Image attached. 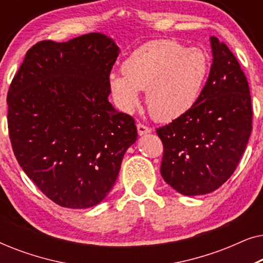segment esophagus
I'll use <instances>...</instances> for the list:
<instances>
[{"instance_id": "esophagus-1", "label": "esophagus", "mask_w": 263, "mask_h": 263, "mask_svg": "<svg viewBox=\"0 0 263 263\" xmlns=\"http://www.w3.org/2000/svg\"><path fill=\"white\" fill-rule=\"evenodd\" d=\"M152 132V129H151L149 127H147V125H143L141 123L138 124V133L140 136L145 135V134H148V133Z\"/></svg>"}]
</instances>
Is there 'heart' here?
Instances as JSON below:
<instances>
[{
    "mask_svg": "<svg viewBox=\"0 0 263 263\" xmlns=\"http://www.w3.org/2000/svg\"><path fill=\"white\" fill-rule=\"evenodd\" d=\"M122 73L109 78L118 109L132 114L146 89L149 112L167 122L184 116L195 105L210 73V59L199 46L160 39L134 50L122 63Z\"/></svg>",
    "mask_w": 263,
    "mask_h": 263,
    "instance_id": "b5f03b06",
    "label": "heart"
}]
</instances>
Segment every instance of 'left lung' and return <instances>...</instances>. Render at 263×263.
I'll return each instance as SVG.
<instances>
[{
	"mask_svg": "<svg viewBox=\"0 0 263 263\" xmlns=\"http://www.w3.org/2000/svg\"><path fill=\"white\" fill-rule=\"evenodd\" d=\"M211 71L193 109L157 129L164 146L160 174L182 195L214 192L236 170L251 134L250 89L238 61L211 37Z\"/></svg>",
	"mask_w": 263,
	"mask_h": 263,
	"instance_id": "8db88e82",
	"label": "left lung"
}]
</instances>
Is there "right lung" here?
<instances>
[{
	"mask_svg": "<svg viewBox=\"0 0 263 263\" xmlns=\"http://www.w3.org/2000/svg\"><path fill=\"white\" fill-rule=\"evenodd\" d=\"M118 53L114 39L103 33L39 42L9 87L8 129L17 163L62 207L102 202L138 139L133 117L107 98Z\"/></svg>",
	"mask_w": 263,
	"mask_h": 263,
	"instance_id": "right-lung-1",
	"label": "right lung"
}]
</instances>
